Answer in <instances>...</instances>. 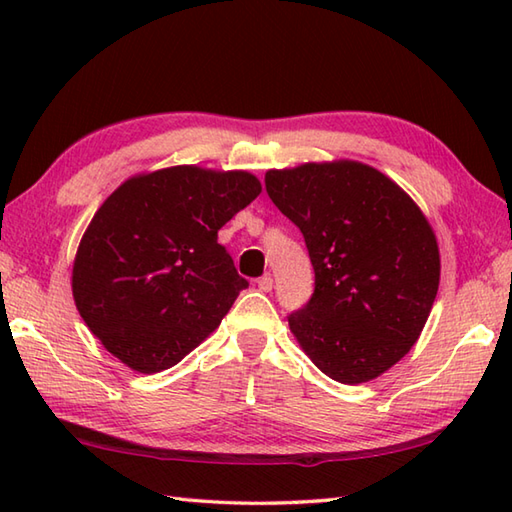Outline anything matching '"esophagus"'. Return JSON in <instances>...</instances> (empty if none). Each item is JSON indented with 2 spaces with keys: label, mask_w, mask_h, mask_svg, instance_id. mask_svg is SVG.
Listing matches in <instances>:
<instances>
[{
  "label": "esophagus",
  "mask_w": 512,
  "mask_h": 512,
  "mask_svg": "<svg viewBox=\"0 0 512 512\" xmlns=\"http://www.w3.org/2000/svg\"><path fill=\"white\" fill-rule=\"evenodd\" d=\"M257 288L262 290V292H270V290H273V277H270V275L259 277V279H257Z\"/></svg>",
  "instance_id": "34e87169"
}]
</instances>
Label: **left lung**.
Instances as JSON below:
<instances>
[{
    "label": "left lung",
    "mask_w": 512,
    "mask_h": 512,
    "mask_svg": "<svg viewBox=\"0 0 512 512\" xmlns=\"http://www.w3.org/2000/svg\"><path fill=\"white\" fill-rule=\"evenodd\" d=\"M266 191L306 239L314 292L288 325L325 376L367 383L405 356L440 284L438 242L418 204L363 162L266 173Z\"/></svg>",
    "instance_id": "left-lung-1"
}]
</instances>
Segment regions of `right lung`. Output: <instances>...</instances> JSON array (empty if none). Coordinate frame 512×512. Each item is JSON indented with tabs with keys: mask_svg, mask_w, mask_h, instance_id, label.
I'll return each mask as SVG.
<instances>
[{
	"mask_svg": "<svg viewBox=\"0 0 512 512\" xmlns=\"http://www.w3.org/2000/svg\"><path fill=\"white\" fill-rule=\"evenodd\" d=\"M259 193L248 171L180 165L129 178L101 204L76 250L72 295L107 352L156 374L220 325L248 281L217 231Z\"/></svg>",
	"mask_w": 512,
	"mask_h": 512,
	"instance_id": "1",
	"label": "right lung"
}]
</instances>
